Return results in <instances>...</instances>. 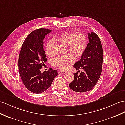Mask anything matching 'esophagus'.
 <instances>
[{
  "label": "esophagus",
  "mask_w": 125,
  "mask_h": 125,
  "mask_svg": "<svg viewBox=\"0 0 125 125\" xmlns=\"http://www.w3.org/2000/svg\"><path fill=\"white\" fill-rule=\"evenodd\" d=\"M58 73H59V74H65V73H66V72L65 71H59L58 72Z\"/></svg>",
  "instance_id": "34e87169"
}]
</instances>
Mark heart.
<instances>
[{
	"label": "heart",
	"instance_id": "obj_1",
	"mask_svg": "<svg viewBox=\"0 0 125 125\" xmlns=\"http://www.w3.org/2000/svg\"><path fill=\"white\" fill-rule=\"evenodd\" d=\"M60 43L67 46L68 50L75 56L80 57L85 51L87 46V41L86 35L82 32H64L55 38ZM53 40L49 41L45 48V52L49 57L52 56L51 51V45ZM74 57L71 54H67L64 56H59L52 60V64L61 69H67L70 65L74 62Z\"/></svg>",
	"mask_w": 125,
	"mask_h": 125
}]
</instances>
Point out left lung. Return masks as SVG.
Segmentation results:
<instances>
[{
    "instance_id": "1",
    "label": "left lung",
    "mask_w": 125,
    "mask_h": 125,
    "mask_svg": "<svg viewBox=\"0 0 125 125\" xmlns=\"http://www.w3.org/2000/svg\"><path fill=\"white\" fill-rule=\"evenodd\" d=\"M89 43L80 60L76 62L74 67L83 72L74 73V80L69 84V87L77 92H85L92 90L99 80L102 69L103 49L98 35L91 32L88 34ZM80 71H78V72Z\"/></svg>"
}]
</instances>
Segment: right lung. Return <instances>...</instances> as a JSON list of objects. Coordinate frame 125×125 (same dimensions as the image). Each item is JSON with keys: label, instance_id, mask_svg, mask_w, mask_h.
<instances>
[{"label": "right lung", "instance_id": "add662e5", "mask_svg": "<svg viewBox=\"0 0 125 125\" xmlns=\"http://www.w3.org/2000/svg\"><path fill=\"white\" fill-rule=\"evenodd\" d=\"M51 30L39 29L32 32L24 41L19 58V70L21 79L27 90L41 93L51 86L57 71L50 68L41 73L40 69L47 60L43 49V40Z\"/></svg>", "mask_w": 125, "mask_h": 125}]
</instances>
